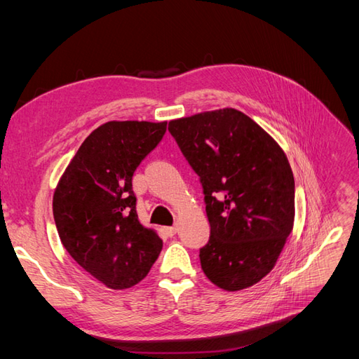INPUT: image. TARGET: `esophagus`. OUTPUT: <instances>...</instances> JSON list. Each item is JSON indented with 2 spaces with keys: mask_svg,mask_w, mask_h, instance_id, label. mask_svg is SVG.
<instances>
[{
  "mask_svg": "<svg viewBox=\"0 0 359 359\" xmlns=\"http://www.w3.org/2000/svg\"><path fill=\"white\" fill-rule=\"evenodd\" d=\"M165 232H166L169 236H173V235H177V232H178V227H177V226H170V227H166Z\"/></svg>",
  "mask_w": 359,
  "mask_h": 359,
  "instance_id": "obj_1",
  "label": "esophagus"
}]
</instances>
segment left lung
Here are the masks:
<instances>
[{
    "label": "left lung",
    "instance_id": "8db88e82",
    "mask_svg": "<svg viewBox=\"0 0 359 359\" xmlns=\"http://www.w3.org/2000/svg\"><path fill=\"white\" fill-rule=\"evenodd\" d=\"M201 177L210 241L201 266L220 289L236 292L271 273L295 220V180L285 151L233 107L169 121Z\"/></svg>",
    "mask_w": 359,
    "mask_h": 359
}]
</instances>
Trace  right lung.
I'll list each match as a JSON object with an SVG mask.
<instances>
[{
  "label": "right lung",
  "mask_w": 359,
  "mask_h": 359,
  "mask_svg": "<svg viewBox=\"0 0 359 359\" xmlns=\"http://www.w3.org/2000/svg\"><path fill=\"white\" fill-rule=\"evenodd\" d=\"M168 121H107L83 140L53 193L60 240L86 273L128 289L149 273L163 241L139 222L133 173Z\"/></svg>",
  "instance_id": "add662e5"
}]
</instances>
